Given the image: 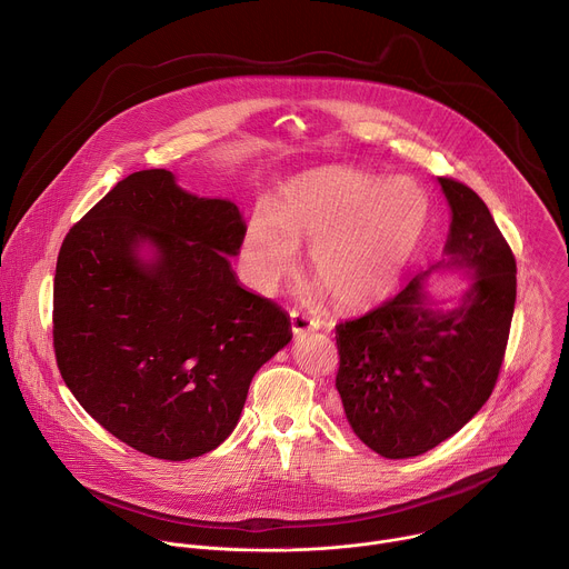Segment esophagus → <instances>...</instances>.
<instances>
[{
	"label": "esophagus",
	"mask_w": 569,
	"mask_h": 569,
	"mask_svg": "<svg viewBox=\"0 0 569 569\" xmlns=\"http://www.w3.org/2000/svg\"><path fill=\"white\" fill-rule=\"evenodd\" d=\"M290 326H292V332H295V335H303V332L317 330V328H319V321L312 319L310 315L301 312V310H290Z\"/></svg>",
	"instance_id": "34e87169"
}]
</instances>
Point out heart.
<instances>
[{"label":"heart","instance_id":"heart-1","mask_svg":"<svg viewBox=\"0 0 569 569\" xmlns=\"http://www.w3.org/2000/svg\"><path fill=\"white\" fill-rule=\"evenodd\" d=\"M431 203L409 176L375 178L321 167L288 180L274 206L257 208L243 230L250 283L272 290L297 268V243H310L315 281L330 299L357 308L387 297L416 254Z\"/></svg>","mask_w":569,"mask_h":569}]
</instances>
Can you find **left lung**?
Masks as SVG:
<instances>
[{
    "label": "left lung",
    "instance_id": "obj_1",
    "mask_svg": "<svg viewBox=\"0 0 569 569\" xmlns=\"http://www.w3.org/2000/svg\"><path fill=\"white\" fill-rule=\"evenodd\" d=\"M451 206L447 261L473 270L451 310L429 303L418 274L405 290L335 326L339 391L355 436L391 460L422 456L458 433L489 400L505 359L516 259L471 187L440 176ZM429 270V272H431Z\"/></svg>",
    "mask_w": 569,
    "mask_h": 569
}]
</instances>
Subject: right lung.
I'll use <instances>...</instances> for the list:
<instances>
[{
  "instance_id": "right-lung-1",
  "label": "right lung",
  "mask_w": 569,
  "mask_h": 569,
  "mask_svg": "<svg viewBox=\"0 0 569 569\" xmlns=\"http://www.w3.org/2000/svg\"><path fill=\"white\" fill-rule=\"evenodd\" d=\"M243 219L187 194L167 169L120 180L67 234L53 281L62 380L120 442L160 460L217 449L290 317L230 268ZM152 259L141 257V248Z\"/></svg>"
}]
</instances>
